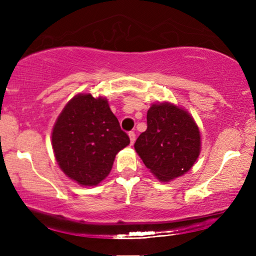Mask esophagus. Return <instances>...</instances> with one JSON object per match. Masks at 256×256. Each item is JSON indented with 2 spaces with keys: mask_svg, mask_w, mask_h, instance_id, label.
<instances>
[{
  "mask_svg": "<svg viewBox=\"0 0 256 256\" xmlns=\"http://www.w3.org/2000/svg\"><path fill=\"white\" fill-rule=\"evenodd\" d=\"M128 136H130V141H131V144H133L134 141H136V133L130 132L128 133Z\"/></svg>",
  "mask_w": 256,
  "mask_h": 256,
  "instance_id": "obj_1",
  "label": "esophagus"
}]
</instances>
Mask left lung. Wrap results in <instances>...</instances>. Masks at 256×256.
<instances>
[{"label": "left lung", "instance_id": "obj_1", "mask_svg": "<svg viewBox=\"0 0 256 256\" xmlns=\"http://www.w3.org/2000/svg\"><path fill=\"white\" fill-rule=\"evenodd\" d=\"M146 128L134 144L146 167L162 183L188 172L201 152V134L190 112L170 102L146 112Z\"/></svg>", "mask_w": 256, "mask_h": 256}]
</instances>
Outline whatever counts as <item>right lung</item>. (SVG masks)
I'll use <instances>...</instances> for the list:
<instances>
[{"label":"right lung","mask_w":256,"mask_h":256,"mask_svg":"<svg viewBox=\"0 0 256 256\" xmlns=\"http://www.w3.org/2000/svg\"><path fill=\"white\" fill-rule=\"evenodd\" d=\"M130 144L107 98L80 92L68 102L52 131L58 167L82 186H96L112 170L116 154Z\"/></svg>","instance_id":"right-lung-1"}]
</instances>
